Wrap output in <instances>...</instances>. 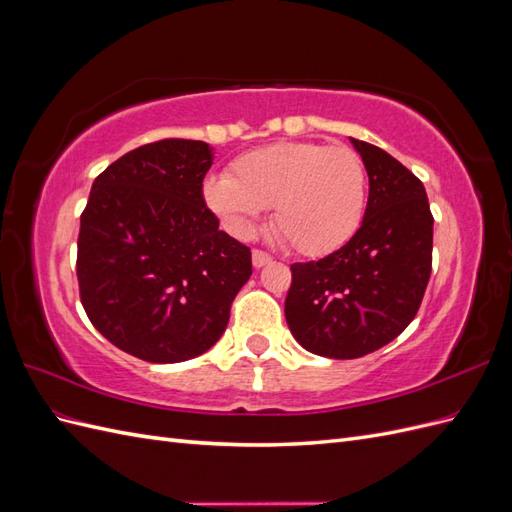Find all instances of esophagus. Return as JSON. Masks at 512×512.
<instances>
[{
    "label": "esophagus",
    "mask_w": 512,
    "mask_h": 512,
    "mask_svg": "<svg viewBox=\"0 0 512 512\" xmlns=\"http://www.w3.org/2000/svg\"><path fill=\"white\" fill-rule=\"evenodd\" d=\"M252 262H254V267H256V269H260V267L269 265V262H271V256H269L267 252H262V250H254V252H252Z\"/></svg>",
    "instance_id": "1"
}]
</instances>
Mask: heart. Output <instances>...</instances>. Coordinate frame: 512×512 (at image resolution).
<instances>
[{
    "label": "heart",
    "instance_id": "obj_1",
    "mask_svg": "<svg viewBox=\"0 0 512 512\" xmlns=\"http://www.w3.org/2000/svg\"><path fill=\"white\" fill-rule=\"evenodd\" d=\"M207 207L235 237H252L271 209L277 235L301 256H327L359 230L367 205V170L350 147L275 143L239 156L230 177L203 185Z\"/></svg>",
    "mask_w": 512,
    "mask_h": 512
}]
</instances>
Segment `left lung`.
Masks as SVG:
<instances>
[{"mask_svg": "<svg viewBox=\"0 0 512 512\" xmlns=\"http://www.w3.org/2000/svg\"><path fill=\"white\" fill-rule=\"evenodd\" d=\"M350 141L369 177L363 224L337 252L290 265L284 305L294 339L329 359H359L393 342L431 275L433 215L421 179L384 149Z\"/></svg>", "mask_w": 512, "mask_h": 512, "instance_id": "1", "label": "left lung"}]
</instances>
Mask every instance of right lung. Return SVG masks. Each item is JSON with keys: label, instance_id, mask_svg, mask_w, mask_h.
Listing matches in <instances>:
<instances>
[{"label": "right lung", "instance_id": "obj_1", "mask_svg": "<svg viewBox=\"0 0 512 512\" xmlns=\"http://www.w3.org/2000/svg\"><path fill=\"white\" fill-rule=\"evenodd\" d=\"M213 151L166 138L128 151L96 177L81 215V303L119 350L149 363L207 352L252 275L250 247L205 205Z\"/></svg>", "mask_w": 512, "mask_h": 512}]
</instances>
